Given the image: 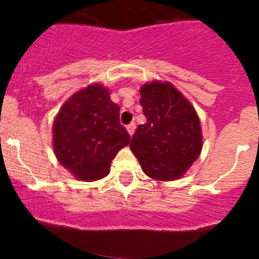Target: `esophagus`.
I'll use <instances>...</instances> for the list:
<instances>
[{
    "label": "esophagus",
    "mask_w": 259,
    "mask_h": 259,
    "mask_svg": "<svg viewBox=\"0 0 259 259\" xmlns=\"http://www.w3.org/2000/svg\"><path fill=\"white\" fill-rule=\"evenodd\" d=\"M135 130H136V124H135L134 122L130 123V124L127 125V131H128V134L131 135V136L135 134Z\"/></svg>",
    "instance_id": "obj_1"
}]
</instances>
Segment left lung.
Listing matches in <instances>:
<instances>
[{"instance_id": "left-lung-1", "label": "left lung", "mask_w": 259, "mask_h": 259, "mask_svg": "<svg viewBox=\"0 0 259 259\" xmlns=\"http://www.w3.org/2000/svg\"><path fill=\"white\" fill-rule=\"evenodd\" d=\"M140 95L146 123L137 127L130 148L149 178L179 179L202 149L197 114L170 83L145 84Z\"/></svg>"}]
</instances>
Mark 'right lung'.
Listing matches in <instances>:
<instances>
[{
	"label": "right lung",
	"mask_w": 259,
	"mask_h": 259,
	"mask_svg": "<svg viewBox=\"0 0 259 259\" xmlns=\"http://www.w3.org/2000/svg\"><path fill=\"white\" fill-rule=\"evenodd\" d=\"M120 107L100 84L75 93L59 110L53 128L58 161L84 182L101 179L131 136L119 120Z\"/></svg>",
	"instance_id": "add662e5"
}]
</instances>
